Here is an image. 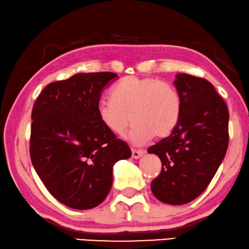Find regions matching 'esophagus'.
<instances>
[{"label": "esophagus", "mask_w": 249, "mask_h": 249, "mask_svg": "<svg viewBox=\"0 0 249 249\" xmlns=\"http://www.w3.org/2000/svg\"><path fill=\"white\" fill-rule=\"evenodd\" d=\"M144 153H145V152L142 151V150H134V148H133V150H132V158L133 159H140Z\"/></svg>", "instance_id": "1"}]
</instances>
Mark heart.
Returning <instances> with one entry per match:
<instances>
[{
	"instance_id": "1",
	"label": "heart",
	"mask_w": 249,
	"mask_h": 249,
	"mask_svg": "<svg viewBox=\"0 0 249 249\" xmlns=\"http://www.w3.org/2000/svg\"><path fill=\"white\" fill-rule=\"evenodd\" d=\"M109 97L98 104L99 121L116 135H123L129 122H134L127 135L134 145H143L154 135L171 134L182 113L177 89L155 78H124L112 88Z\"/></svg>"
}]
</instances>
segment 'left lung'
I'll list each match as a JSON object with an SVG mask.
<instances>
[{"label": "left lung", "instance_id": "1", "mask_svg": "<svg viewBox=\"0 0 249 249\" xmlns=\"http://www.w3.org/2000/svg\"><path fill=\"white\" fill-rule=\"evenodd\" d=\"M174 80L182 101L179 124L171 135L147 148L162 162L152 181L155 198L169 205H184L206 190L228 147L229 113L209 81L188 73Z\"/></svg>", "mask_w": 249, "mask_h": 249}]
</instances>
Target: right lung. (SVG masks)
<instances>
[{
    "mask_svg": "<svg viewBox=\"0 0 249 249\" xmlns=\"http://www.w3.org/2000/svg\"><path fill=\"white\" fill-rule=\"evenodd\" d=\"M114 72L76 73L51 83L33 106L30 157L58 201L77 210L97 207L108 195L115 163L132 155L98 118L103 89Z\"/></svg>",
    "mask_w": 249,
    "mask_h": 249,
    "instance_id": "right-lung-1",
    "label": "right lung"
}]
</instances>
